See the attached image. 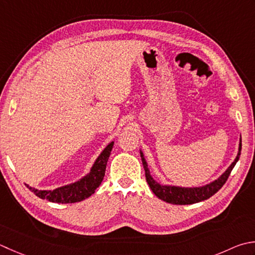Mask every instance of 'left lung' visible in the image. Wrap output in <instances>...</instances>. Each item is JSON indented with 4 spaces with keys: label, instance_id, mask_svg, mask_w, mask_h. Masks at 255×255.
<instances>
[{
    "label": "left lung",
    "instance_id": "8db88e82",
    "mask_svg": "<svg viewBox=\"0 0 255 255\" xmlns=\"http://www.w3.org/2000/svg\"><path fill=\"white\" fill-rule=\"evenodd\" d=\"M241 148L242 143L240 140V146H239V153L236 158V160L232 162L230 167L227 169V171L224 172L222 176L217 179L216 181L211 182L210 184H207V186H203L200 188H180V187H171V186H162V184H159L152 179L150 171L148 169V164L144 160L143 154L140 151V157L143 164L144 173H146V180L149 184V187L152 190V192L156 194V196L161 199L162 201H166L168 203L172 204H192L197 203L203 200H207L210 197H212L214 193H217L220 189L223 187V184L226 183L228 180L229 176L232 171V169L236 166L238 162L239 158H240L241 154Z\"/></svg>",
    "mask_w": 255,
    "mask_h": 255
}]
</instances>
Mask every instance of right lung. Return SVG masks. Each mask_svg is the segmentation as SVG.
Instances as JSON below:
<instances>
[{
    "label": "right lung",
    "mask_w": 255,
    "mask_h": 255,
    "mask_svg": "<svg viewBox=\"0 0 255 255\" xmlns=\"http://www.w3.org/2000/svg\"><path fill=\"white\" fill-rule=\"evenodd\" d=\"M114 142H111L108 146L104 149V151L99 154L97 160L95 161L94 166L92 168L91 172L88 176L83 178L75 183L68 184L62 188L55 189L53 191H46V190H37V189H33L26 184V187L32 190L38 198L46 199V200L51 202L56 203H75L83 201L85 199L91 197L95 192V190L99 187L102 183L105 170H106L108 158L111 156V151L113 149Z\"/></svg>",
    "instance_id": "1"
}]
</instances>
